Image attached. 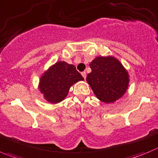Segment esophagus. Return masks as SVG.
Returning a JSON list of instances; mask_svg holds the SVG:
<instances>
[{
    "instance_id": "esophagus-1",
    "label": "esophagus",
    "mask_w": 158,
    "mask_h": 158,
    "mask_svg": "<svg viewBox=\"0 0 158 158\" xmlns=\"http://www.w3.org/2000/svg\"><path fill=\"white\" fill-rule=\"evenodd\" d=\"M81 75H82V76H83V77L85 78H85H86V72H85V71L82 72Z\"/></svg>"
}]
</instances>
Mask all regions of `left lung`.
Wrapping results in <instances>:
<instances>
[{"mask_svg":"<svg viewBox=\"0 0 158 158\" xmlns=\"http://www.w3.org/2000/svg\"><path fill=\"white\" fill-rule=\"evenodd\" d=\"M91 72L86 81L101 102L110 104L127 92L130 75L122 63L112 56H97L90 63Z\"/></svg>","mask_w":158,"mask_h":158,"instance_id":"left-lung-1","label":"left lung"}]
</instances>
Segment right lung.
Here are the masks:
<instances>
[{"instance_id": "obj_1", "label": "right lung", "mask_w": 158, "mask_h": 158, "mask_svg": "<svg viewBox=\"0 0 158 158\" xmlns=\"http://www.w3.org/2000/svg\"><path fill=\"white\" fill-rule=\"evenodd\" d=\"M84 77L73 64L58 61L41 75L39 90L43 98L51 104H57L65 99L70 87Z\"/></svg>"}]
</instances>
